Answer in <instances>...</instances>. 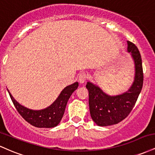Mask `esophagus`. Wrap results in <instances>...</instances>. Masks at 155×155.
Here are the masks:
<instances>
[{
    "label": "esophagus",
    "mask_w": 155,
    "mask_h": 155,
    "mask_svg": "<svg viewBox=\"0 0 155 155\" xmlns=\"http://www.w3.org/2000/svg\"><path fill=\"white\" fill-rule=\"evenodd\" d=\"M87 80V75L85 73H81L79 76V82L80 84H84Z\"/></svg>",
    "instance_id": "esophagus-1"
}]
</instances>
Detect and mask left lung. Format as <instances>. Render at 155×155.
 Instances as JSON below:
<instances>
[{"label": "left lung", "mask_w": 155, "mask_h": 155, "mask_svg": "<svg viewBox=\"0 0 155 155\" xmlns=\"http://www.w3.org/2000/svg\"><path fill=\"white\" fill-rule=\"evenodd\" d=\"M127 52L134 62L135 76L132 85L123 93L109 95L97 85L88 81L89 106L92 120L98 126L105 127L119 123L128 116L138 99L142 87L143 75L142 60L138 48L132 42L127 41Z\"/></svg>", "instance_id": "8db88e82"}]
</instances>
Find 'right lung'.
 I'll list each match as a JSON object with an SVG mask.
<instances>
[{"label": "right lung", "instance_id": "right-lung-1", "mask_svg": "<svg viewBox=\"0 0 155 155\" xmlns=\"http://www.w3.org/2000/svg\"><path fill=\"white\" fill-rule=\"evenodd\" d=\"M79 83L74 82L65 87L50 106L41 110H33L25 107L14 98L8 90H7L16 109L25 120L36 127L51 128L56 127L60 123L63 118L68 99L73 92L77 89Z\"/></svg>", "mask_w": 155, "mask_h": 155}]
</instances>
